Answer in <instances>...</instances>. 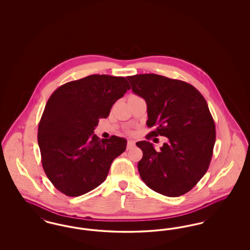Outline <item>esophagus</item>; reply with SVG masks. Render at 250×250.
Wrapping results in <instances>:
<instances>
[{
	"label": "esophagus",
	"mask_w": 250,
	"mask_h": 250,
	"mask_svg": "<svg viewBox=\"0 0 250 250\" xmlns=\"http://www.w3.org/2000/svg\"><path fill=\"white\" fill-rule=\"evenodd\" d=\"M134 146H135V142L134 141H128L127 146H126V150H130Z\"/></svg>",
	"instance_id": "34e87169"
}]
</instances>
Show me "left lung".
Instances as JSON below:
<instances>
[{
    "label": "left lung",
    "mask_w": 250,
    "mask_h": 250,
    "mask_svg": "<svg viewBox=\"0 0 250 250\" xmlns=\"http://www.w3.org/2000/svg\"><path fill=\"white\" fill-rule=\"evenodd\" d=\"M132 91L147 104L148 135L168 139L160 151L152 143L138 163L141 178L151 189L167 197L190 191L206 173L215 143V125L206 100L191 84L156 74L127 77Z\"/></svg>",
    "instance_id": "1"
}]
</instances>
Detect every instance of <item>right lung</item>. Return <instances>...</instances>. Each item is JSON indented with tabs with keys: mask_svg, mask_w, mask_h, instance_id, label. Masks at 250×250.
<instances>
[{
	"mask_svg": "<svg viewBox=\"0 0 250 250\" xmlns=\"http://www.w3.org/2000/svg\"><path fill=\"white\" fill-rule=\"evenodd\" d=\"M129 89L124 77L91 75L60 86L48 98L37 141L45 173L62 194L78 197L95 189L125 151L126 140H100L94 130Z\"/></svg>",
	"mask_w": 250,
	"mask_h": 250,
	"instance_id": "right-lung-1",
	"label": "right lung"
}]
</instances>
